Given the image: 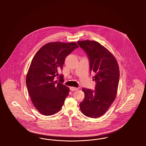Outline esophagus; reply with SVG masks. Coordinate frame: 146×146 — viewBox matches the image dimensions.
<instances>
[{"mask_svg":"<svg viewBox=\"0 0 146 146\" xmlns=\"http://www.w3.org/2000/svg\"><path fill=\"white\" fill-rule=\"evenodd\" d=\"M70 90L74 91L77 90H78V88H75V87H70Z\"/></svg>","mask_w":146,"mask_h":146,"instance_id":"1","label":"esophagus"}]
</instances>
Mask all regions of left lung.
Listing matches in <instances>:
<instances>
[{
  "instance_id": "1",
  "label": "left lung",
  "mask_w": 146,
  "mask_h": 146,
  "mask_svg": "<svg viewBox=\"0 0 146 146\" xmlns=\"http://www.w3.org/2000/svg\"><path fill=\"white\" fill-rule=\"evenodd\" d=\"M89 60L90 72L95 73V90L83 88L85 97L79 106L85 115L96 118L103 115L114 102L118 90L120 72L111 53L96 41H78Z\"/></svg>"
}]
</instances>
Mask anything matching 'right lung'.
<instances>
[{
	"mask_svg": "<svg viewBox=\"0 0 146 146\" xmlns=\"http://www.w3.org/2000/svg\"><path fill=\"white\" fill-rule=\"evenodd\" d=\"M79 46L76 42H49L36 53L31 63L26 82L35 108L44 115L59 111L70 89L63 85L62 70L66 57ZM59 76V80L56 81Z\"/></svg>",
	"mask_w": 146,
	"mask_h": 146,
	"instance_id": "right-lung-1",
	"label": "right lung"
}]
</instances>
